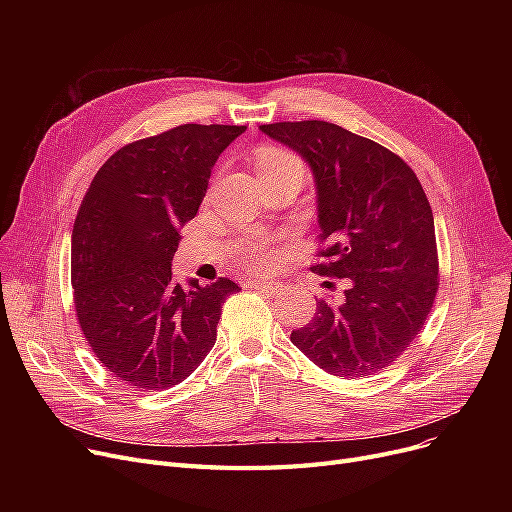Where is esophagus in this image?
I'll return each instance as SVG.
<instances>
[{"label":"esophagus","instance_id":"34e87169","mask_svg":"<svg viewBox=\"0 0 512 512\" xmlns=\"http://www.w3.org/2000/svg\"><path fill=\"white\" fill-rule=\"evenodd\" d=\"M249 288H257V290H263L267 294H278L282 288L280 284H274V282H265V280H249L247 282Z\"/></svg>","mask_w":512,"mask_h":512}]
</instances>
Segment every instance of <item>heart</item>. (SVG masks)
Instances as JSON below:
<instances>
[{
    "label": "heart",
    "instance_id": "b5f03b06",
    "mask_svg": "<svg viewBox=\"0 0 512 512\" xmlns=\"http://www.w3.org/2000/svg\"><path fill=\"white\" fill-rule=\"evenodd\" d=\"M257 172L263 180L267 176H278L286 172L305 174V166L292 151L267 145L257 151ZM236 257L245 270L267 272L280 263L282 247L274 238H267L263 234H249L236 245Z\"/></svg>",
    "mask_w": 512,
    "mask_h": 512
}]
</instances>
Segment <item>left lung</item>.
<instances>
[{"label":"left lung","instance_id":"left-lung-1","mask_svg":"<svg viewBox=\"0 0 512 512\" xmlns=\"http://www.w3.org/2000/svg\"><path fill=\"white\" fill-rule=\"evenodd\" d=\"M261 132L303 155L317 186L321 228L311 270L348 278L342 301L319 299L290 340L338 378H369L423 330L438 292L434 213L405 159L324 120L276 122Z\"/></svg>","mask_w":512,"mask_h":512}]
</instances>
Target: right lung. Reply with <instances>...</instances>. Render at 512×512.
<instances>
[{"label": "right lung", "mask_w": 512, "mask_h": 512, "mask_svg": "<svg viewBox=\"0 0 512 512\" xmlns=\"http://www.w3.org/2000/svg\"><path fill=\"white\" fill-rule=\"evenodd\" d=\"M247 130L182 124L118 149L95 174L72 230L78 326L97 361L137 390L184 382L218 336L240 286L172 278L180 226L193 220L220 153Z\"/></svg>", "instance_id": "right-lung-1"}]
</instances>
